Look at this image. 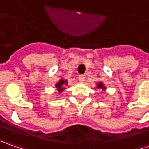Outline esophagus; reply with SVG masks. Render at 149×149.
<instances>
[{"label": "esophagus", "instance_id": "34e87169", "mask_svg": "<svg viewBox=\"0 0 149 149\" xmlns=\"http://www.w3.org/2000/svg\"><path fill=\"white\" fill-rule=\"evenodd\" d=\"M78 79H79L80 82H84V75H83V74H80V75H79Z\"/></svg>", "mask_w": 149, "mask_h": 149}]
</instances>
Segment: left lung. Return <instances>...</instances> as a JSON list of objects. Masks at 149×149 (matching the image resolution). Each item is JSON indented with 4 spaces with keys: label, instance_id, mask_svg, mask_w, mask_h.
<instances>
[{
    "label": "left lung",
    "instance_id": "1",
    "mask_svg": "<svg viewBox=\"0 0 149 149\" xmlns=\"http://www.w3.org/2000/svg\"><path fill=\"white\" fill-rule=\"evenodd\" d=\"M98 88H100V89H101V88H102V89H104V84H102V83H99V84H98Z\"/></svg>",
    "mask_w": 149,
    "mask_h": 149
}]
</instances>
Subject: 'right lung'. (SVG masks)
<instances>
[{
	"mask_svg": "<svg viewBox=\"0 0 149 149\" xmlns=\"http://www.w3.org/2000/svg\"><path fill=\"white\" fill-rule=\"evenodd\" d=\"M64 84H67V81H65L64 79H61L60 82L56 84V88H57V89H58L60 92H61V91L64 89V88H62V85H63Z\"/></svg>",
	"mask_w": 149,
	"mask_h": 149,
	"instance_id": "add662e5",
	"label": "right lung"
}]
</instances>
